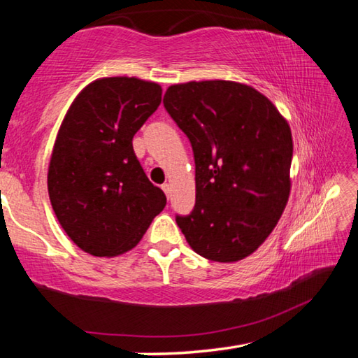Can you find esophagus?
I'll return each instance as SVG.
<instances>
[{"label":"esophagus","mask_w":358,"mask_h":358,"mask_svg":"<svg viewBox=\"0 0 358 358\" xmlns=\"http://www.w3.org/2000/svg\"><path fill=\"white\" fill-rule=\"evenodd\" d=\"M161 187H162V191L166 192V196H167V197L171 196V191H172V186H171V185H169V183H164V185H162Z\"/></svg>","instance_id":"esophagus-1"}]
</instances>
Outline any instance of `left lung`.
<instances>
[{
    "instance_id": "left-lung-1",
    "label": "left lung",
    "mask_w": 358,
    "mask_h": 358,
    "mask_svg": "<svg viewBox=\"0 0 358 358\" xmlns=\"http://www.w3.org/2000/svg\"><path fill=\"white\" fill-rule=\"evenodd\" d=\"M162 104L189 138L196 162V205L175 216L186 241L216 262L250 256L289 199L287 121L264 94L226 80L172 85Z\"/></svg>"
}]
</instances>
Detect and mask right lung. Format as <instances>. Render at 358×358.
<instances>
[{
	"label": "right lung",
	"mask_w": 358,
	"mask_h": 358,
	"mask_svg": "<svg viewBox=\"0 0 358 358\" xmlns=\"http://www.w3.org/2000/svg\"><path fill=\"white\" fill-rule=\"evenodd\" d=\"M157 83L108 77L72 102L48 167V196L69 238L93 256L134 248L167 199L145 175L132 138L161 104Z\"/></svg>",
	"instance_id": "add662e5"
}]
</instances>
